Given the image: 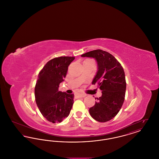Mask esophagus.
<instances>
[{"mask_svg": "<svg viewBox=\"0 0 159 159\" xmlns=\"http://www.w3.org/2000/svg\"><path fill=\"white\" fill-rule=\"evenodd\" d=\"M76 96L77 98H83V97H85L86 95L84 93H77L76 94Z\"/></svg>", "mask_w": 159, "mask_h": 159, "instance_id": "esophagus-1", "label": "esophagus"}]
</instances>
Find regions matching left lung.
Masks as SVG:
<instances>
[{"instance_id":"8db88e82","label":"left lung","mask_w":159,"mask_h":159,"mask_svg":"<svg viewBox=\"0 0 159 159\" xmlns=\"http://www.w3.org/2000/svg\"><path fill=\"white\" fill-rule=\"evenodd\" d=\"M81 57L93 58L97 61V71L92 83H98L102 90V96L89 108V113L97 121H109L119 113L125 100L126 83L123 68L111 54L101 49Z\"/></svg>"}]
</instances>
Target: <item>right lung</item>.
<instances>
[{
    "label": "right lung",
    "mask_w": 159,
    "mask_h": 159,
    "mask_svg": "<svg viewBox=\"0 0 159 159\" xmlns=\"http://www.w3.org/2000/svg\"><path fill=\"white\" fill-rule=\"evenodd\" d=\"M74 57H61L48 61L38 75L34 89L36 102L47 120L60 123L70 114L74 103V94L58 90L64 80Z\"/></svg>",
    "instance_id": "right-lung-1"
}]
</instances>
